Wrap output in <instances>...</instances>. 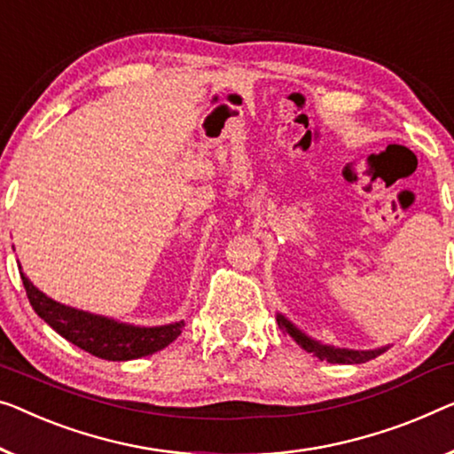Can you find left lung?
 I'll return each mask as SVG.
<instances>
[{
	"mask_svg": "<svg viewBox=\"0 0 454 454\" xmlns=\"http://www.w3.org/2000/svg\"><path fill=\"white\" fill-rule=\"evenodd\" d=\"M277 322H279V328L283 333L289 334L294 340L300 344V347L306 350V353H314L317 358H326L328 363H338V364H355V363H367L377 355H381L385 348L379 350H348V348H334V347H324V344H317L312 338L301 334L292 322L286 320L283 316H277Z\"/></svg>",
	"mask_w": 454,
	"mask_h": 454,
	"instance_id": "left-lung-1",
	"label": "left lung"
}]
</instances>
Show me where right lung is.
<instances>
[{"instance_id":"right-lung-1","label":"right lung","mask_w":454,"mask_h":454,"mask_svg":"<svg viewBox=\"0 0 454 454\" xmlns=\"http://www.w3.org/2000/svg\"><path fill=\"white\" fill-rule=\"evenodd\" d=\"M20 275H22L26 295H28L34 312L75 347L93 356L106 358V361H132V358L159 353L173 340H177L185 326V322H175L168 326L137 328L81 312V309L63 306L38 292L28 277L22 273V269H20Z\"/></svg>"}]
</instances>
